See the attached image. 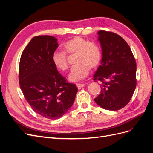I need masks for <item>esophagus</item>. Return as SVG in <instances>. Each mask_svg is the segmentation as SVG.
<instances>
[{
    "label": "esophagus",
    "instance_id": "1",
    "mask_svg": "<svg viewBox=\"0 0 153 153\" xmlns=\"http://www.w3.org/2000/svg\"><path fill=\"white\" fill-rule=\"evenodd\" d=\"M84 85H85V84H76V86H77L78 89H82V87H84Z\"/></svg>",
    "mask_w": 153,
    "mask_h": 153
}]
</instances>
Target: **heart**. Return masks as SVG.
<instances>
[{
  "instance_id": "obj_1",
  "label": "heart",
  "mask_w": 153,
  "mask_h": 153,
  "mask_svg": "<svg viewBox=\"0 0 153 153\" xmlns=\"http://www.w3.org/2000/svg\"><path fill=\"white\" fill-rule=\"evenodd\" d=\"M66 53L75 55V63L69 75L71 82H78L85 78L89 73L90 69L98 67L101 61L100 48L96 43L80 36L69 39L63 45ZM52 62L59 70L66 71L68 68V60L66 54L63 52H55L52 54Z\"/></svg>"
}]
</instances>
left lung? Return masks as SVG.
Returning a JSON list of instances; mask_svg holds the SVG:
<instances>
[{
    "label": "left lung",
    "mask_w": 153,
    "mask_h": 153,
    "mask_svg": "<svg viewBox=\"0 0 153 153\" xmlns=\"http://www.w3.org/2000/svg\"><path fill=\"white\" fill-rule=\"evenodd\" d=\"M98 34L102 59L93 80L101 82V89L94 101L104 109L118 110L129 102L135 90L136 61L121 36L105 30L98 31Z\"/></svg>",
    "instance_id": "obj_1"
}]
</instances>
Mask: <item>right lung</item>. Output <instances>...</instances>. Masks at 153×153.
<instances>
[{
	"label": "right lung",
	"instance_id": "right-lung-1",
	"mask_svg": "<svg viewBox=\"0 0 153 153\" xmlns=\"http://www.w3.org/2000/svg\"><path fill=\"white\" fill-rule=\"evenodd\" d=\"M53 36L34 37L21 55L19 84L35 112L49 119L61 117L71 107L78 89L54 66L52 57L58 47Z\"/></svg>",
	"mask_w": 153,
	"mask_h": 153
}]
</instances>
